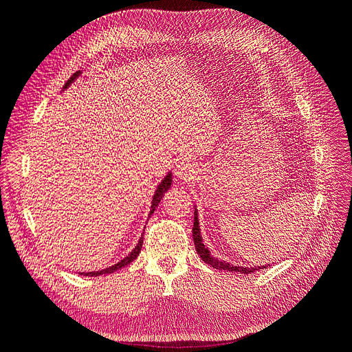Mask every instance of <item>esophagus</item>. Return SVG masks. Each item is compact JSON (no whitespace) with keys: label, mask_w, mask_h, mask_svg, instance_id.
I'll use <instances>...</instances> for the list:
<instances>
[{"label":"esophagus","mask_w":352,"mask_h":352,"mask_svg":"<svg viewBox=\"0 0 352 352\" xmlns=\"http://www.w3.org/2000/svg\"><path fill=\"white\" fill-rule=\"evenodd\" d=\"M197 173V168L195 166L189 162L188 158H180L177 164H176V168H175V176L179 179V180H190L194 179Z\"/></svg>","instance_id":"34e87169"}]
</instances>
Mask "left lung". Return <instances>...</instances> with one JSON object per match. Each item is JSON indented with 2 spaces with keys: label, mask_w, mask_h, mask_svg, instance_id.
Returning a JSON list of instances; mask_svg holds the SVG:
<instances>
[{
  "label": "left lung",
  "mask_w": 352,
  "mask_h": 352,
  "mask_svg": "<svg viewBox=\"0 0 352 352\" xmlns=\"http://www.w3.org/2000/svg\"><path fill=\"white\" fill-rule=\"evenodd\" d=\"M192 238H194V243H195V250L199 255V258L210 264L212 269L217 270H226V272H232V273H243V274H250L257 272L260 269H265L269 267L270 264L267 265H254V267H242V265H233L230 263H226L223 260H219L217 257H212L211 252L208 251V248L202 242V236H201V229H199V220H198V210L197 206H194V229H192Z\"/></svg>",
  "instance_id": "1"
}]
</instances>
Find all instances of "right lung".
<instances>
[{"label": "right lung", "mask_w": 352, "mask_h": 352, "mask_svg": "<svg viewBox=\"0 0 352 352\" xmlns=\"http://www.w3.org/2000/svg\"><path fill=\"white\" fill-rule=\"evenodd\" d=\"M80 74H82V72H80V70L74 73L73 76L66 82V85H65V88H63V91L67 89V88L70 87V85L80 76ZM172 177H173L172 172H168V173L163 177L162 182L158 184V186H157V189H155V192H154V195H153L151 207H150V214H148V217H151V216H153V212H154V210L158 207L160 201L163 199L164 194H166L167 190L170 189V186H172ZM142 242H144V233L141 235L140 241H138L136 247H135L129 254H127L124 258H122L119 263H116V264L110 265V267H107V269H102V270H98V272H80L79 274H83V276H101V274H110V273H114V272H117V270H120V269L126 267L127 264H131V263L138 257V255H140L141 248H142Z\"/></svg>", "instance_id": "right-lung-1"}]
</instances>
